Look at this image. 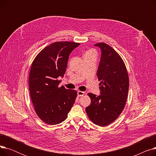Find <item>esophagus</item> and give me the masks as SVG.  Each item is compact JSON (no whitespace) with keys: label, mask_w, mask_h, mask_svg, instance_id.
Returning <instances> with one entry per match:
<instances>
[{"label":"esophagus","mask_w":156,"mask_h":156,"mask_svg":"<svg viewBox=\"0 0 156 156\" xmlns=\"http://www.w3.org/2000/svg\"><path fill=\"white\" fill-rule=\"evenodd\" d=\"M77 94H78V97H81V96L84 95L85 92H82V91H78Z\"/></svg>","instance_id":"34e87169"}]
</instances>
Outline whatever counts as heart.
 <instances>
[{"instance_id":"1","label":"heart","mask_w":156,"mask_h":156,"mask_svg":"<svg viewBox=\"0 0 156 156\" xmlns=\"http://www.w3.org/2000/svg\"><path fill=\"white\" fill-rule=\"evenodd\" d=\"M94 52V51H92V50H89V51H87L85 52V55H87V54H90V53H91V52Z\"/></svg>"}]
</instances>
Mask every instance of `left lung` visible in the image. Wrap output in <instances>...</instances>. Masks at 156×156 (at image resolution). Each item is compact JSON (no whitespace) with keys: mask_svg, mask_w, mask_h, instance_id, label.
<instances>
[{"mask_svg":"<svg viewBox=\"0 0 156 156\" xmlns=\"http://www.w3.org/2000/svg\"><path fill=\"white\" fill-rule=\"evenodd\" d=\"M101 50V58L97 75L101 95L88 93L91 104L86 112L94 124L105 126L115 121L126 104L129 77L123 60L111 46L101 42L94 45Z\"/></svg>","mask_w":156,"mask_h":156,"instance_id":"8db88e82","label":"left lung"}]
</instances>
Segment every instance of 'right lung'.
Instances as JSON below:
<instances>
[{
	"mask_svg": "<svg viewBox=\"0 0 156 156\" xmlns=\"http://www.w3.org/2000/svg\"><path fill=\"white\" fill-rule=\"evenodd\" d=\"M80 44L56 42L41 51L31 64L29 75L31 99L38 116L51 125L67 118L75 102L77 92L59 87L70 53Z\"/></svg>",
	"mask_w": 156,
	"mask_h": 156,
	"instance_id": "1",
	"label": "right lung"
}]
</instances>
